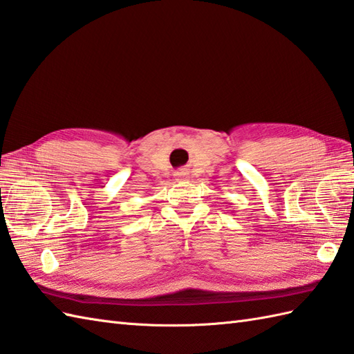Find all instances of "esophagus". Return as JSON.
Masks as SVG:
<instances>
[{"mask_svg": "<svg viewBox=\"0 0 354 354\" xmlns=\"http://www.w3.org/2000/svg\"><path fill=\"white\" fill-rule=\"evenodd\" d=\"M176 179L178 181H185V179H189V175H187V171L185 170H179V171H176Z\"/></svg>", "mask_w": 354, "mask_h": 354, "instance_id": "34e87169", "label": "esophagus"}]
</instances>
